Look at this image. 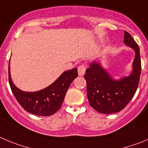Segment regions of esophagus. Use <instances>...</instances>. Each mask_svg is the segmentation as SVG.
I'll return each mask as SVG.
<instances>
[{"mask_svg": "<svg viewBox=\"0 0 148 148\" xmlns=\"http://www.w3.org/2000/svg\"><path fill=\"white\" fill-rule=\"evenodd\" d=\"M86 65H80V66L78 67V74L79 76H83L85 72H86Z\"/></svg>", "mask_w": 148, "mask_h": 148, "instance_id": "esophagus-1", "label": "esophagus"}]
</instances>
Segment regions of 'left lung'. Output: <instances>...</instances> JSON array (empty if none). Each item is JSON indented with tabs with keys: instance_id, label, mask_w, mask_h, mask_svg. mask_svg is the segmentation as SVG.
<instances>
[{
	"instance_id": "left-lung-1",
	"label": "left lung",
	"mask_w": 148,
	"mask_h": 148,
	"mask_svg": "<svg viewBox=\"0 0 148 148\" xmlns=\"http://www.w3.org/2000/svg\"><path fill=\"white\" fill-rule=\"evenodd\" d=\"M125 44L135 51L133 71L120 80L113 79L98 62H94L84 76L87 83V96L90 106L99 113L110 114L119 112L126 107L135 94L140 78L141 59L139 48L134 38L125 31Z\"/></svg>"
}]
</instances>
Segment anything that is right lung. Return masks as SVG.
Masks as SVG:
<instances>
[{
  "instance_id": "obj_1",
  "label": "right lung",
  "mask_w": 148,
  "mask_h": 148,
  "mask_svg": "<svg viewBox=\"0 0 148 148\" xmlns=\"http://www.w3.org/2000/svg\"><path fill=\"white\" fill-rule=\"evenodd\" d=\"M77 76V69H73L62 73L55 82L43 90L25 92L12 82L9 66V85L16 99L25 110L42 116L53 115L60 108L69 86Z\"/></svg>"
}]
</instances>
